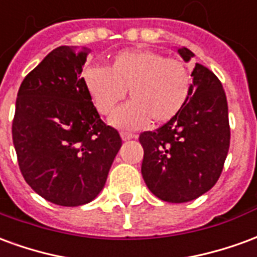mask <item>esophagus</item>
Segmentation results:
<instances>
[{"mask_svg":"<svg viewBox=\"0 0 257 257\" xmlns=\"http://www.w3.org/2000/svg\"><path fill=\"white\" fill-rule=\"evenodd\" d=\"M134 138H136V136H135V135H132V134H129V132H121V139H122L123 142L134 139Z\"/></svg>","mask_w":257,"mask_h":257,"instance_id":"esophagus-1","label":"esophagus"}]
</instances>
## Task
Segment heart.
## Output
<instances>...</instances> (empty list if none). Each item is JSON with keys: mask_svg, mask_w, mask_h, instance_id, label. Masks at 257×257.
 <instances>
[{"mask_svg": "<svg viewBox=\"0 0 257 257\" xmlns=\"http://www.w3.org/2000/svg\"><path fill=\"white\" fill-rule=\"evenodd\" d=\"M84 85L96 110L108 115L129 92L132 100L110 122L122 129H139L150 122L171 121L191 96V74L183 62L150 49H131L114 55L108 67H85Z\"/></svg>", "mask_w": 257, "mask_h": 257, "instance_id": "b5f03b06", "label": "heart"}]
</instances>
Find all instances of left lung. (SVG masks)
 Wrapping results in <instances>:
<instances>
[{
  "mask_svg": "<svg viewBox=\"0 0 257 257\" xmlns=\"http://www.w3.org/2000/svg\"><path fill=\"white\" fill-rule=\"evenodd\" d=\"M184 62L194 53L178 48ZM187 104L176 117L139 142L145 157L142 175L147 187L162 201L182 204L209 191L220 178L230 147L226 93L209 68L195 63Z\"/></svg>",
  "mask_w": 257,
  "mask_h": 257,
  "instance_id": "obj_1",
  "label": "left lung"
}]
</instances>
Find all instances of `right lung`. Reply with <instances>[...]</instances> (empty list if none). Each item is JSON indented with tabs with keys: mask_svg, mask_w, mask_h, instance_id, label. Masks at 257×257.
Segmentation results:
<instances>
[{
	"mask_svg": "<svg viewBox=\"0 0 257 257\" xmlns=\"http://www.w3.org/2000/svg\"><path fill=\"white\" fill-rule=\"evenodd\" d=\"M86 53L53 49L27 74L16 99L12 139L20 172L38 195L60 206L93 201L122 146L86 92Z\"/></svg>",
	"mask_w": 257,
	"mask_h": 257,
	"instance_id": "right-lung-1",
	"label": "right lung"
}]
</instances>
